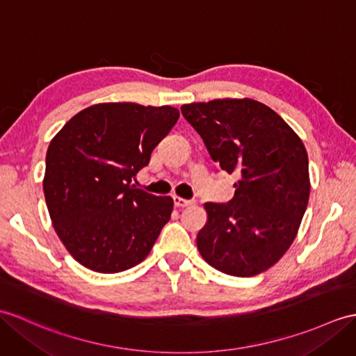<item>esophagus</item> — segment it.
Here are the masks:
<instances>
[{"label":"esophagus","instance_id":"1","mask_svg":"<svg viewBox=\"0 0 356 356\" xmlns=\"http://www.w3.org/2000/svg\"><path fill=\"white\" fill-rule=\"evenodd\" d=\"M172 200H175V204L177 206V208H186V206L194 204V200H186V198H181L177 195L172 197Z\"/></svg>","mask_w":356,"mask_h":356}]
</instances>
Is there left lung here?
I'll return each instance as SVG.
<instances>
[{"label": "left lung", "instance_id": "left-lung-1", "mask_svg": "<svg viewBox=\"0 0 356 356\" xmlns=\"http://www.w3.org/2000/svg\"><path fill=\"white\" fill-rule=\"evenodd\" d=\"M181 115L212 161L238 176L232 200L204 203L208 221L197 249L226 275H259L290 249L307 211V148L275 111L250 98L184 104Z\"/></svg>", "mask_w": 356, "mask_h": 356}]
</instances>
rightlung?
<instances>
[{"label":"right lung","mask_w":356,"mask_h":356,"mask_svg":"<svg viewBox=\"0 0 356 356\" xmlns=\"http://www.w3.org/2000/svg\"><path fill=\"white\" fill-rule=\"evenodd\" d=\"M171 106L100 103L49 143L44 194L57 236L81 266L120 273L143 262L172 212L171 197L131 184L179 120Z\"/></svg>","instance_id":"add662e5"}]
</instances>
